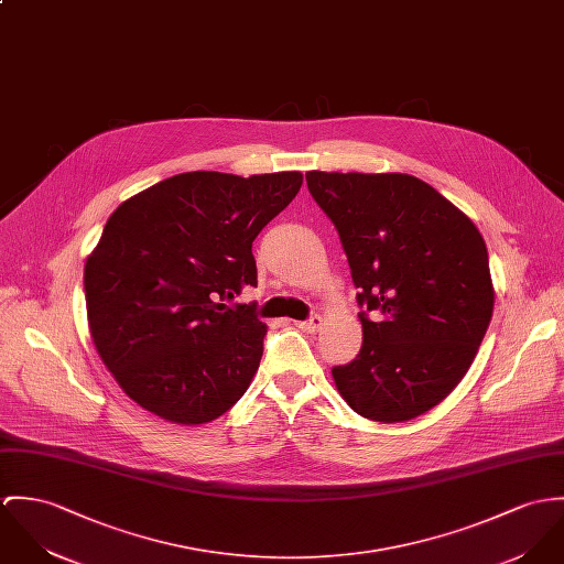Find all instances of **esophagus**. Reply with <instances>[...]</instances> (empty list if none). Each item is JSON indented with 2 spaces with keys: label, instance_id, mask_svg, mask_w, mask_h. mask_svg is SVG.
Wrapping results in <instances>:
<instances>
[{
  "label": "esophagus",
  "instance_id": "obj_1",
  "mask_svg": "<svg viewBox=\"0 0 564 564\" xmlns=\"http://www.w3.org/2000/svg\"><path fill=\"white\" fill-rule=\"evenodd\" d=\"M323 325V316L318 314H312L307 321H295V327L304 329V332H318Z\"/></svg>",
  "mask_w": 564,
  "mask_h": 564
}]
</instances>
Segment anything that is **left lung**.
Masks as SVG:
<instances>
[{"label": "left lung", "mask_w": 564, "mask_h": 564, "mask_svg": "<svg viewBox=\"0 0 564 564\" xmlns=\"http://www.w3.org/2000/svg\"><path fill=\"white\" fill-rule=\"evenodd\" d=\"M338 230L361 307V349L334 366L349 408L405 422L440 405L476 358L494 314L487 246L424 181L388 172L306 174Z\"/></svg>", "instance_id": "obj_1"}]
</instances>
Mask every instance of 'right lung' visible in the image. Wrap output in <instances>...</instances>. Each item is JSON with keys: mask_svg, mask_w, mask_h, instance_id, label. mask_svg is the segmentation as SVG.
Instances as JSON below:
<instances>
[{"mask_svg": "<svg viewBox=\"0 0 564 564\" xmlns=\"http://www.w3.org/2000/svg\"><path fill=\"white\" fill-rule=\"evenodd\" d=\"M302 172H185L118 206L86 260L93 343L129 399L205 424L250 388L267 325L228 307L257 286L252 243L297 196Z\"/></svg>", "mask_w": 564, "mask_h": 564, "instance_id": "right-lung-1", "label": "right lung"}]
</instances>
